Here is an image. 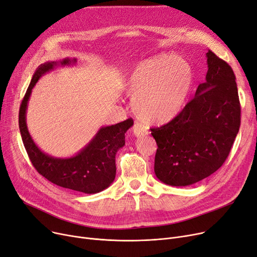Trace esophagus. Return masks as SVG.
<instances>
[{
	"label": "esophagus",
	"mask_w": 257,
	"mask_h": 257,
	"mask_svg": "<svg viewBox=\"0 0 257 257\" xmlns=\"http://www.w3.org/2000/svg\"><path fill=\"white\" fill-rule=\"evenodd\" d=\"M133 133L134 135L136 137H143L145 135H148V128L144 126V124L139 123V122H135V124H134L133 127Z\"/></svg>",
	"instance_id": "34e87169"
}]
</instances>
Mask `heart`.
Listing matches in <instances>:
<instances>
[{"label":"heart","mask_w":257,"mask_h":257,"mask_svg":"<svg viewBox=\"0 0 257 257\" xmlns=\"http://www.w3.org/2000/svg\"><path fill=\"white\" fill-rule=\"evenodd\" d=\"M188 60L173 54L146 59L132 70L126 91L134 97L133 107L146 123L164 124L186 105L193 85Z\"/></svg>","instance_id":"heart-1"}]
</instances>
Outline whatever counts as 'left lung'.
<instances>
[{"mask_svg": "<svg viewBox=\"0 0 257 257\" xmlns=\"http://www.w3.org/2000/svg\"><path fill=\"white\" fill-rule=\"evenodd\" d=\"M208 71L193 98L168 123L151 128L158 149L155 174L167 185L188 186L223 165L240 125L233 70L212 51Z\"/></svg>", "mask_w": 257, "mask_h": 257, "instance_id": "left-lung-1", "label": "left lung"}]
</instances>
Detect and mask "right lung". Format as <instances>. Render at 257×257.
Returning a JSON list of instances; mask_svg holds the SVG:
<instances>
[{"mask_svg":"<svg viewBox=\"0 0 257 257\" xmlns=\"http://www.w3.org/2000/svg\"><path fill=\"white\" fill-rule=\"evenodd\" d=\"M75 63L76 58H64L60 62H47L39 66L22 101L19 125L24 146L39 174L60 187L91 194L102 191L113 183L116 176L115 157L125 144V133L134 124L133 119L100 127L78 154L70 158H55L42 152L32 140L26 123L27 105L35 83L56 66Z\"/></svg>","mask_w":257,"mask_h":257,"instance_id":"1","label":"right lung"}]
</instances>
